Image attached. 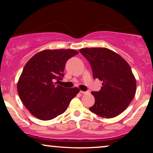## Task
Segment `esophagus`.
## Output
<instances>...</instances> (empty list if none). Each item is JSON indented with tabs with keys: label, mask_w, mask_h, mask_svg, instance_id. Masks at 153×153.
<instances>
[{
	"label": "esophagus",
	"mask_w": 153,
	"mask_h": 153,
	"mask_svg": "<svg viewBox=\"0 0 153 153\" xmlns=\"http://www.w3.org/2000/svg\"><path fill=\"white\" fill-rule=\"evenodd\" d=\"M80 93L83 94V95H85V94L88 93L87 91H80Z\"/></svg>",
	"instance_id": "1"
}]
</instances>
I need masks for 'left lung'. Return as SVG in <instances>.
I'll return each instance as SVG.
<instances>
[{
	"label": "left lung",
	"instance_id": "8db88e82",
	"mask_svg": "<svg viewBox=\"0 0 153 153\" xmlns=\"http://www.w3.org/2000/svg\"><path fill=\"white\" fill-rule=\"evenodd\" d=\"M79 52L90 62L93 76L103 81L93 91L95 104L89 110L111 118L126 109L135 95L137 82L129 64L118 53L106 48H85Z\"/></svg>",
	"mask_w": 153,
	"mask_h": 153
}]
</instances>
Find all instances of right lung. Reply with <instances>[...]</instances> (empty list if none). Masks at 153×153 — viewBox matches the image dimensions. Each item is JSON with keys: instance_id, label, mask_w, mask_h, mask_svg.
I'll return each mask as SVG.
<instances>
[{"instance_id": "add662e5", "label": "right lung", "mask_w": 153, "mask_h": 153, "mask_svg": "<svg viewBox=\"0 0 153 153\" xmlns=\"http://www.w3.org/2000/svg\"><path fill=\"white\" fill-rule=\"evenodd\" d=\"M74 49L45 50L33 56L25 65L17 83V91L30 114L49 120L65 111L78 88H67L56 85L62 80L65 64L78 54Z\"/></svg>"}]
</instances>
